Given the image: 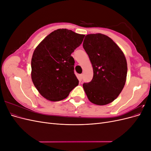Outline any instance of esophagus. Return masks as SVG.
<instances>
[{"label":"esophagus","mask_w":151,"mask_h":151,"mask_svg":"<svg viewBox=\"0 0 151 151\" xmlns=\"http://www.w3.org/2000/svg\"><path fill=\"white\" fill-rule=\"evenodd\" d=\"M83 74H79V77H78V79L79 80L81 81L82 79H83Z\"/></svg>","instance_id":"obj_1"}]
</instances>
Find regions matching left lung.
Instances as JSON below:
<instances>
[{"label": "left lung", "mask_w": 151, "mask_h": 151, "mask_svg": "<svg viewBox=\"0 0 151 151\" xmlns=\"http://www.w3.org/2000/svg\"><path fill=\"white\" fill-rule=\"evenodd\" d=\"M83 48L93 68V79L83 84L87 96L97 105L111 103L126 82L127 63L124 54L110 38L101 33L86 35Z\"/></svg>", "instance_id": "obj_1"}]
</instances>
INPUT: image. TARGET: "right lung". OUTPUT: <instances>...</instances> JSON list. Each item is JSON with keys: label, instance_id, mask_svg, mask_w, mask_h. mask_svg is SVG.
Returning <instances> with one entry per match:
<instances>
[{"label": "right lung", "instance_id": "add662e5", "mask_svg": "<svg viewBox=\"0 0 151 151\" xmlns=\"http://www.w3.org/2000/svg\"><path fill=\"white\" fill-rule=\"evenodd\" d=\"M84 35L58 29L36 48L31 59V79L43 97L52 101L66 98L79 84L71 53L79 47Z\"/></svg>", "mask_w": 151, "mask_h": 151}]
</instances>
